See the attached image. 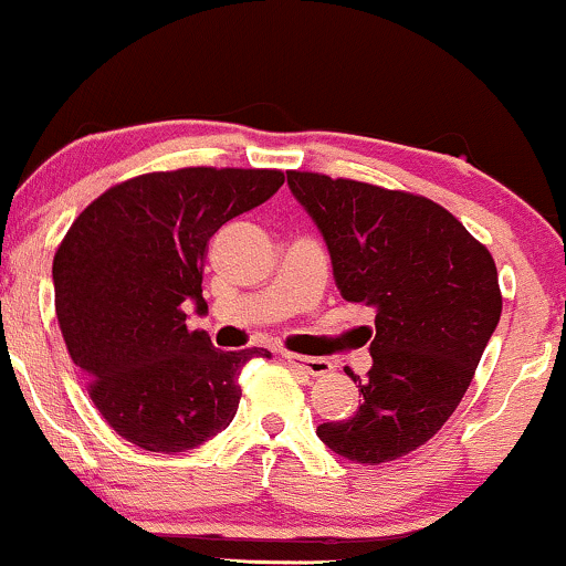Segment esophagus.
Instances as JSON below:
<instances>
[{
	"label": "esophagus",
	"mask_w": 566,
	"mask_h": 566,
	"mask_svg": "<svg viewBox=\"0 0 566 566\" xmlns=\"http://www.w3.org/2000/svg\"><path fill=\"white\" fill-rule=\"evenodd\" d=\"M284 364L303 369L311 377H326V374L335 371V364L329 358H313V356H297V353H282Z\"/></svg>",
	"instance_id": "1"
}]
</instances>
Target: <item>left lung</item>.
<instances>
[{
    "instance_id": "left-lung-1",
    "label": "left lung",
    "mask_w": 566,
    "mask_h": 566,
    "mask_svg": "<svg viewBox=\"0 0 566 566\" xmlns=\"http://www.w3.org/2000/svg\"><path fill=\"white\" fill-rule=\"evenodd\" d=\"M308 210L339 295L377 313L371 369L358 408L316 430L356 464H385L417 451L446 424L472 382L501 318L493 255L459 218L427 197L324 174L287 171Z\"/></svg>"
}]
</instances>
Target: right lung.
<instances>
[{
	"instance_id": "1",
	"label": "right lung",
	"mask_w": 566,
	"mask_h": 566,
	"mask_svg": "<svg viewBox=\"0 0 566 566\" xmlns=\"http://www.w3.org/2000/svg\"><path fill=\"white\" fill-rule=\"evenodd\" d=\"M284 184L269 168L142 174L99 195L60 242L54 311L102 419L153 453H181L227 430L240 371L269 350H218L189 329L187 305L208 308V240Z\"/></svg>"
}]
</instances>
